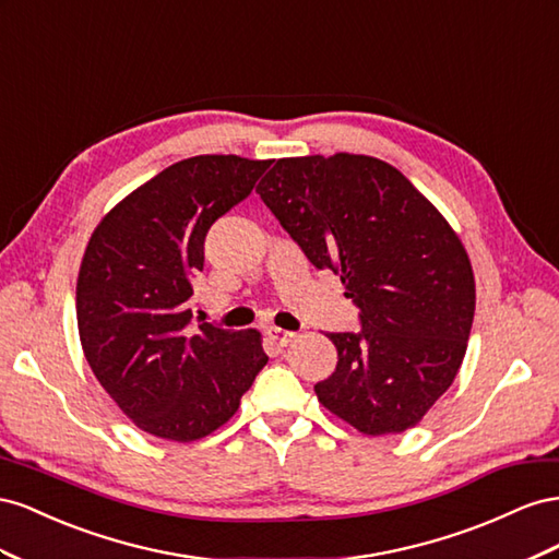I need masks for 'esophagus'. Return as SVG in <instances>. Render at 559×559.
I'll return each instance as SVG.
<instances>
[{"label": "esophagus", "mask_w": 559, "mask_h": 559, "mask_svg": "<svg viewBox=\"0 0 559 559\" xmlns=\"http://www.w3.org/2000/svg\"><path fill=\"white\" fill-rule=\"evenodd\" d=\"M266 334H269V340L274 342V344H278V346H288L295 340V332L281 330V328H269Z\"/></svg>", "instance_id": "34e87169"}]
</instances>
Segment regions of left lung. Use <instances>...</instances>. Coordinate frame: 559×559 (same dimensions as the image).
Wrapping results in <instances>:
<instances>
[{
  "label": "left lung",
  "mask_w": 559,
  "mask_h": 559,
  "mask_svg": "<svg viewBox=\"0 0 559 559\" xmlns=\"http://www.w3.org/2000/svg\"><path fill=\"white\" fill-rule=\"evenodd\" d=\"M258 194L318 269L340 274L358 332H328L337 368L318 401L365 436L417 426L466 356L468 252L433 203L374 156L278 158Z\"/></svg>",
  "instance_id": "8db88e82"
}]
</instances>
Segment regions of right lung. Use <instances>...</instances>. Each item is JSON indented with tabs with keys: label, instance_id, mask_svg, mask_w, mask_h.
Instances as JSON below:
<instances>
[{
	"label": "right lung",
	"instance_id": "1",
	"mask_svg": "<svg viewBox=\"0 0 559 559\" xmlns=\"http://www.w3.org/2000/svg\"><path fill=\"white\" fill-rule=\"evenodd\" d=\"M271 162L191 156L111 209L76 278V325L95 379L138 428L191 442L227 424L269 356L258 330L191 323V276L217 217Z\"/></svg>",
	"mask_w": 559,
	"mask_h": 559
}]
</instances>
